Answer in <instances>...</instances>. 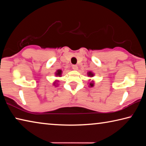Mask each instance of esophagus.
I'll return each mask as SVG.
<instances>
[{
	"instance_id": "esophagus-1",
	"label": "esophagus",
	"mask_w": 146,
	"mask_h": 146,
	"mask_svg": "<svg viewBox=\"0 0 146 146\" xmlns=\"http://www.w3.org/2000/svg\"><path fill=\"white\" fill-rule=\"evenodd\" d=\"M72 68H73V70H78V66H77V65H73Z\"/></svg>"
}]
</instances>
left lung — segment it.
<instances>
[{
  "mask_svg": "<svg viewBox=\"0 0 146 146\" xmlns=\"http://www.w3.org/2000/svg\"><path fill=\"white\" fill-rule=\"evenodd\" d=\"M88 75H89V76H93V74L91 73V72H89ZM90 85L91 87H93V83H90Z\"/></svg>",
  "mask_w": 146,
  "mask_h": 146,
  "instance_id": "left-lung-1",
  "label": "left lung"
}]
</instances>
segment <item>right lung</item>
I'll list each match as a JSON object with an SVG mask.
<instances>
[{
	"label": "right lung",
	"mask_w": 146,
	"mask_h": 146,
	"mask_svg": "<svg viewBox=\"0 0 146 146\" xmlns=\"http://www.w3.org/2000/svg\"><path fill=\"white\" fill-rule=\"evenodd\" d=\"M61 73H62V71L61 70H58L57 71V73H56V75H58V76H60Z\"/></svg>",
	"instance_id": "1"
}]
</instances>
